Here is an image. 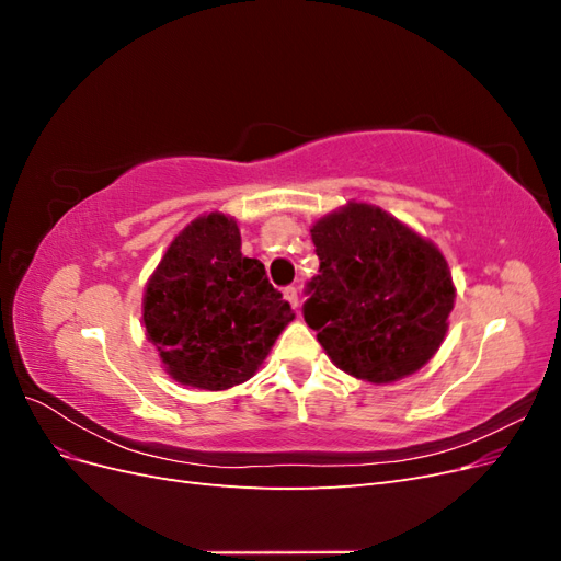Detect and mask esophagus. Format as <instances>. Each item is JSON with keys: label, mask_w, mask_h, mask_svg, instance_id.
Masks as SVG:
<instances>
[{"label": "esophagus", "mask_w": 561, "mask_h": 561, "mask_svg": "<svg viewBox=\"0 0 561 561\" xmlns=\"http://www.w3.org/2000/svg\"><path fill=\"white\" fill-rule=\"evenodd\" d=\"M283 295H285V299L293 304V309H297L299 307V293H297V287L295 285H290V287H285L283 290Z\"/></svg>", "instance_id": "34e87169"}]
</instances>
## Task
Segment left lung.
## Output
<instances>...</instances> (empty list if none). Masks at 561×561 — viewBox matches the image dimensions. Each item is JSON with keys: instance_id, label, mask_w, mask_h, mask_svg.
I'll return each instance as SVG.
<instances>
[{"instance_id": "1", "label": "left lung", "mask_w": 561, "mask_h": 561, "mask_svg": "<svg viewBox=\"0 0 561 561\" xmlns=\"http://www.w3.org/2000/svg\"><path fill=\"white\" fill-rule=\"evenodd\" d=\"M311 236L320 268L301 313L332 363L371 383L426 365L454 309L443 252L367 203L322 217Z\"/></svg>"}]
</instances>
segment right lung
<instances>
[{"instance_id":"1","label":"right lung","mask_w":561,"mask_h":561,"mask_svg":"<svg viewBox=\"0 0 561 561\" xmlns=\"http://www.w3.org/2000/svg\"><path fill=\"white\" fill-rule=\"evenodd\" d=\"M142 320L175 381L225 390L248 381L295 318L260 260L243 257L233 219L186 227L147 283Z\"/></svg>"}]
</instances>
